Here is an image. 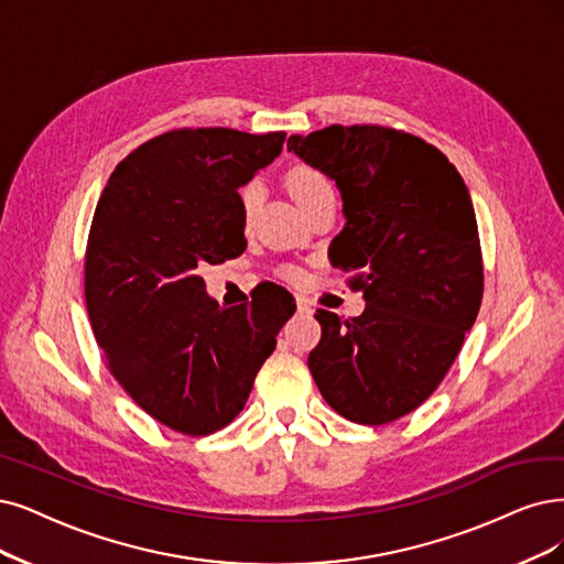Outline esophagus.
<instances>
[{"label": "esophagus", "mask_w": 564, "mask_h": 564, "mask_svg": "<svg viewBox=\"0 0 564 564\" xmlns=\"http://www.w3.org/2000/svg\"><path fill=\"white\" fill-rule=\"evenodd\" d=\"M297 314L300 316H311V314H314V308L308 306L306 300H297Z\"/></svg>", "instance_id": "1"}]
</instances>
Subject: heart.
<instances>
[{
    "label": "heart",
    "instance_id": "b5f03b06",
    "mask_svg": "<svg viewBox=\"0 0 564 564\" xmlns=\"http://www.w3.org/2000/svg\"><path fill=\"white\" fill-rule=\"evenodd\" d=\"M288 187L302 208H308L316 199L332 193L329 178L321 170H316V166H308V164H300L288 174ZM262 195L264 193H262L260 181H250L241 187L239 202H241V216H243L246 225L253 223L258 208L262 204Z\"/></svg>",
    "mask_w": 564,
    "mask_h": 564
}]
</instances>
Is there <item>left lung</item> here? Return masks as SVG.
Masks as SVG:
<instances>
[{"instance_id": "left-lung-1", "label": "left lung", "mask_w": 564, "mask_h": 564, "mask_svg": "<svg viewBox=\"0 0 564 564\" xmlns=\"http://www.w3.org/2000/svg\"><path fill=\"white\" fill-rule=\"evenodd\" d=\"M288 151L337 183L346 223L329 248L365 300L350 321L318 308L311 377L344 419L392 423L442 383L481 306L469 191L440 149L379 124L293 134Z\"/></svg>"}]
</instances>
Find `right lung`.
<instances>
[{
  "instance_id": "add662e5",
  "label": "right lung",
  "mask_w": 564,
  "mask_h": 564,
  "mask_svg": "<svg viewBox=\"0 0 564 564\" xmlns=\"http://www.w3.org/2000/svg\"><path fill=\"white\" fill-rule=\"evenodd\" d=\"M283 141L285 132H166L124 158L97 202L86 250L95 339L130 398L181 434L237 419L295 314L279 285L225 308L199 276V267L246 250L239 187Z\"/></svg>"
}]
</instances>
